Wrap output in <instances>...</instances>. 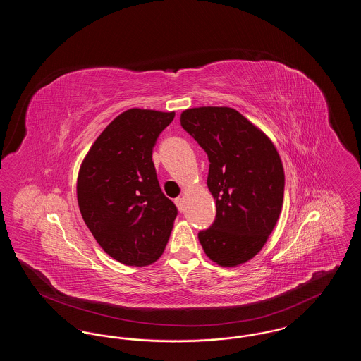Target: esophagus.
Listing matches in <instances>:
<instances>
[{
  "instance_id": "obj_1",
  "label": "esophagus",
  "mask_w": 361,
  "mask_h": 361,
  "mask_svg": "<svg viewBox=\"0 0 361 361\" xmlns=\"http://www.w3.org/2000/svg\"><path fill=\"white\" fill-rule=\"evenodd\" d=\"M174 203H176V206L178 208V211H184V197H177L176 200H174Z\"/></svg>"
}]
</instances>
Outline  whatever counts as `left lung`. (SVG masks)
Masks as SVG:
<instances>
[{"label":"left lung","instance_id":"1","mask_svg":"<svg viewBox=\"0 0 361 361\" xmlns=\"http://www.w3.org/2000/svg\"><path fill=\"white\" fill-rule=\"evenodd\" d=\"M180 121L208 155L207 185L216 204L215 222L199 240L218 265L238 267L257 255L279 221L281 158L269 137L234 108H189Z\"/></svg>","mask_w":361,"mask_h":361}]
</instances>
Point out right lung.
<instances>
[{
    "label": "right lung",
    "mask_w": 361,
    "mask_h": 361,
    "mask_svg": "<svg viewBox=\"0 0 361 361\" xmlns=\"http://www.w3.org/2000/svg\"><path fill=\"white\" fill-rule=\"evenodd\" d=\"M174 115L140 108L121 112L81 162L82 219L104 252L124 265H152L171 237L177 208L159 188L153 147Z\"/></svg>",
    "instance_id": "1"
}]
</instances>
